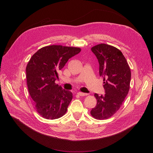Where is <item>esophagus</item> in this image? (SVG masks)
<instances>
[{
  "label": "esophagus",
  "instance_id": "esophagus-1",
  "mask_svg": "<svg viewBox=\"0 0 153 153\" xmlns=\"http://www.w3.org/2000/svg\"><path fill=\"white\" fill-rule=\"evenodd\" d=\"M77 94L79 96H85L88 95V94H87V93H82V92H78Z\"/></svg>",
  "mask_w": 153,
  "mask_h": 153
}]
</instances>
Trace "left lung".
<instances>
[{
    "mask_svg": "<svg viewBox=\"0 0 153 153\" xmlns=\"http://www.w3.org/2000/svg\"><path fill=\"white\" fill-rule=\"evenodd\" d=\"M99 63V75L103 78L105 94L95 93L96 106L91 114L97 119L111 117L120 108L127 96L131 81V70L122 53L117 48L104 43L91 48Z\"/></svg>",
    "mask_w": 153,
    "mask_h": 153,
    "instance_id": "8db88e82",
    "label": "left lung"
}]
</instances>
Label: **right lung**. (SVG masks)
Here are the masks:
<instances>
[{"label": "right lung", "mask_w": 153, "mask_h": 153, "mask_svg": "<svg viewBox=\"0 0 153 153\" xmlns=\"http://www.w3.org/2000/svg\"><path fill=\"white\" fill-rule=\"evenodd\" d=\"M80 51L79 48L51 45L40 48L30 59L26 68L27 86L42 117L56 119L66 113L73 94L63 90L55 81L68 59Z\"/></svg>", "instance_id": "add662e5"}]
</instances>
